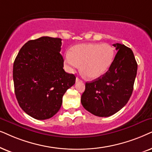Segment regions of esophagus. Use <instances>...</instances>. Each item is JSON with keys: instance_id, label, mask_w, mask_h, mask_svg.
<instances>
[{"instance_id": "esophagus-1", "label": "esophagus", "mask_w": 152, "mask_h": 152, "mask_svg": "<svg viewBox=\"0 0 152 152\" xmlns=\"http://www.w3.org/2000/svg\"><path fill=\"white\" fill-rule=\"evenodd\" d=\"M76 83H78V82H82V80H80L78 78H76Z\"/></svg>"}]
</instances>
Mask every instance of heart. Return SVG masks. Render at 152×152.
Wrapping results in <instances>:
<instances>
[{
    "mask_svg": "<svg viewBox=\"0 0 152 152\" xmlns=\"http://www.w3.org/2000/svg\"><path fill=\"white\" fill-rule=\"evenodd\" d=\"M114 58V50L108 44H83L75 46L65 54L66 65L71 72L81 71L87 78L94 80L106 74Z\"/></svg>",
    "mask_w": 152,
    "mask_h": 152,
    "instance_id": "heart-1",
    "label": "heart"
}]
</instances>
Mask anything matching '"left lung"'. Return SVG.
I'll return each mask as SVG.
<instances>
[{
  "label": "left lung",
  "instance_id": "8db88e82",
  "mask_svg": "<svg viewBox=\"0 0 152 152\" xmlns=\"http://www.w3.org/2000/svg\"><path fill=\"white\" fill-rule=\"evenodd\" d=\"M117 53L106 74L86 83L81 96L84 108L99 117H109L129 102L133 90L137 64L130 48L114 44Z\"/></svg>",
  "mask_w": 152,
  "mask_h": 152
}]
</instances>
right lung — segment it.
Returning <instances> with one entry per match:
<instances>
[{
    "label": "right lung",
    "instance_id": "add662e5",
    "mask_svg": "<svg viewBox=\"0 0 152 152\" xmlns=\"http://www.w3.org/2000/svg\"><path fill=\"white\" fill-rule=\"evenodd\" d=\"M60 38L30 40L20 49L13 65L15 92L24 112L44 120L60 110L62 96L75 84L74 74L64 72Z\"/></svg>",
    "mask_w": 152,
    "mask_h": 152
}]
</instances>
